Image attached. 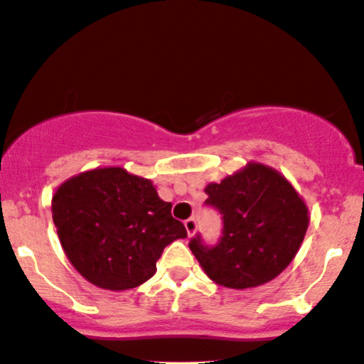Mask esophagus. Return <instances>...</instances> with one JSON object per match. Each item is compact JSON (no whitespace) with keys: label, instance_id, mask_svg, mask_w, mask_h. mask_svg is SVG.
<instances>
[{"label":"esophagus","instance_id":"obj_1","mask_svg":"<svg viewBox=\"0 0 364 364\" xmlns=\"http://www.w3.org/2000/svg\"><path fill=\"white\" fill-rule=\"evenodd\" d=\"M183 226H186V230H187V232H189V236H192L197 230V221L194 218H189V219H186Z\"/></svg>","mask_w":364,"mask_h":364}]
</instances>
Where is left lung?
I'll return each mask as SVG.
<instances>
[{"instance_id": "1", "label": "left lung", "mask_w": 364, "mask_h": 364, "mask_svg": "<svg viewBox=\"0 0 364 364\" xmlns=\"http://www.w3.org/2000/svg\"><path fill=\"white\" fill-rule=\"evenodd\" d=\"M205 204L223 214L216 246L192 237L189 248L210 280L253 289L280 275L295 258L309 226V209L277 170L257 161L205 187Z\"/></svg>"}]
</instances>
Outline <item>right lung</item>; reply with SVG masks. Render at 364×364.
<instances>
[{"label":"right lung","instance_id":"right-lung-1","mask_svg":"<svg viewBox=\"0 0 364 364\" xmlns=\"http://www.w3.org/2000/svg\"><path fill=\"white\" fill-rule=\"evenodd\" d=\"M151 181L121 167L70 177L52 197V218L67 258L92 285L128 290L156 272V259L186 226L172 218Z\"/></svg>","mask_w":364,"mask_h":364}]
</instances>
